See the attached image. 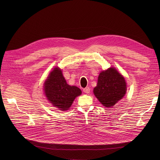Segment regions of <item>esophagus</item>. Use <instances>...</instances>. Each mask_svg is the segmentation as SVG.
<instances>
[{"label":"esophagus","mask_w":160,"mask_h":160,"mask_svg":"<svg viewBox=\"0 0 160 160\" xmlns=\"http://www.w3.org/2000/svg\"><path fill=\"white\" fill-rule=\"evenodd\" d=\"M83 92H84V93H89V92H90V89H89V88H84L83 89Z\"/></svg>","instance_id":"obj_1"}]
</instances>
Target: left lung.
<instances>
[{
	"label": "left lung",
	"mask_w": 160,
	"mask_h": 160,
	"mask_svg": "<svg viewBox=\"0 0 160 160\" xmlns=\"http://www.w3.org/2000/svg\"><path fill=\"white\" fill-rule=\"evenodd\" d=\"M127 88L123 76L114 67H110L100 72L93 93L104 106L111 108L124 97Z\"/></svg>",
	"instance_id": "8db88e82"
}]
</instances>
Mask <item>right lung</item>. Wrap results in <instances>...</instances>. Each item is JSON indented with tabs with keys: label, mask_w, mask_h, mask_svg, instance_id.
Masks as SVG:
<instances>
[{
	"label": "right lung",
	"mask_w": 160,
	"mask_h": 160,
	"mask_svg": "<svg viewBox=\"0 0 160 160\" xmlns=\"http://www.w3.org/2000/svg\"><path fill=\"white\" fill-rule=\"evenodd\" d=\"M43 89L48 101L61 111L69 110L75 98L82 93L78 87L67 83L59 67H55L50 72L45 81Z\"/></svg>",
	"instance_id": "add662e5"
}]
</instances>
